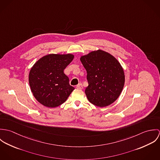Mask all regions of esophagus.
Wrapping results in <instances>:
<instances>
[{
  "mask_svg": "<svg viewBox=\"0 0 160 160\" xmlns=\"http://www.w3.org/2000/svg\"><path fill=\"white\" fill-rule=\"evenodd\" d=\"M76 88L78 89H82L83 88L82 84H78V85L76 86Z\"/></svg>",
  "mask_w": 160,
  "mask_h": 160,
  "instance_id": "esophagus-1",
  "label": "esophagus"
}]
</instances>
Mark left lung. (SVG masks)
Here are the masks:
<instances>
[{"mask_svg":"<svg viewBox=\"0 0 160 160\" xmlns=\"http://www.w3.org/2000/svg\"><path fill=\"white\" fill-rule=\"evenodd\" d=\"M80 60L87 71L89 86L85 93L95 106L105 107L119 97L125 82L122 67L113 55L102 50L81 56Z\"/></svg>","mask_w":160,"mask_h":160,"instance_id":"1","label":"left lung"}]
</instances>
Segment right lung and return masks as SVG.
<instances>
[{
	"mask_svg": "<svg viewBox=\"0 0 160 160\" xmlns=\"http://www.w3.org/2000/svg\"><path fill=\"white\" fill-rule=\"evenodd\" d=\"M74 58L72 54H48L37 61L29 74V83L35 98L48 108L63 103L74 88L63 71Z\"/></svg>",
	"mask_w": 160,
	"mask_h": 160,
	"instance_id": "obj_1",
	"label": "right lung"
}]
</instances>
